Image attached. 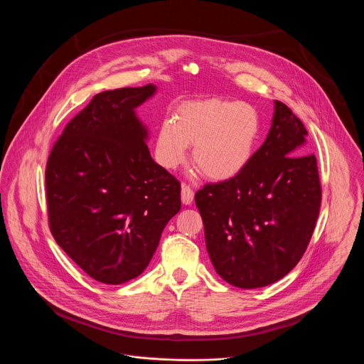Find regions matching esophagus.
Segmentation results:
<instances>
[{
	"mask_svg": "<svg viewBox=\"0 0 364 364\" xmlns=\"http://www.w3.org/2000/svg\"><path fill=\"white\" fill-rule=\"evenodd\" d=\"M193 198H194V191L190 186L187 184H183L181 186V200L184 204H191L193 203Z\"/></svg>",
	"mask_w": 364,
	"mask_h": 364,
	"instance_id": "34e87169",
	"label": "esophagus"
}]
</instances>
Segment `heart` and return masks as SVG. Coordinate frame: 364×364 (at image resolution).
Returning a JSON list of instances; mask_svg holds the SVG:
<instances>
[{
	"mask_svg": "<svg viewBox=\"0 0 364 364\" xmlns=\"http://www.w3.org/2000/svg\"><path fill=\"white\" fill-rule=\"evenodd\" d=\"M174 119L164 121L159 131L160 163L177 168L188 145H194L193 163L212 180L237 176L252 159L261 132V118L253 107L223 99L186 102Z\"/></svg>",
	"mask_w": 364,
	"mask_h": 364,
	"instance_id": "b5f03b06",
	"label": "heart"
}]
</instances>
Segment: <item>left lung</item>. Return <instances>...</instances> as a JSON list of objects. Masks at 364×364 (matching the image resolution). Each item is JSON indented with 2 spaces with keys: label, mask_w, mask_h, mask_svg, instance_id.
<instances>
[{
  "label": "left lung",
  "mask_w": 364,
  "mask_h": 364,
  "mask_svg": "<svg viewBox=\"0 0 364 364\" xmlns=\"http://www.w3.org/2000/svg\"><path fill=\"white\" fill-rule=\"evenodd\" d=\"M306 129L275 100L265 142L235 177L196 193L205 247L216 272L252 289L274 284L299 262L314 233L321 184Z\"/></svg>",
  "instance_id": "1"
}]
</instances>
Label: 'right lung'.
Returning a JSON list of instances; mask_svg holds the SVG:
<instances>
[{"label": "right lung", "mask_w": 364, "mask_h": 364, "mask_svg": "<svg viewBox=\"0 0 364 364\" xmlns=\"http://www.w3.org/2000/svg\"><path fill=\"white\" fill-rule=\"evenodd\" d=\"M154 85L93 96L63 129L46 166L48 226L58 245L93 279L118 285L148 267L181 184L151 159L135 108Z\"/></svg>", "instance_id": "1"}]
</instances>
